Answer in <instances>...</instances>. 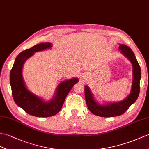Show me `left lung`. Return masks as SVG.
<instances>
[{
  "instance_id": "obj_1",
  "label": "left lung",
  "mask_w": 149,
  "mask_h": 149,
  "mask_svg": "<svg viewBox=\"0 0 149 149\" xmlns=\"http://www.w3.org/2000/svg\"><path fill=\"white\" fill-rule=\"evenodd\" d=\"M119 49L132 65L133 81L130 94L122 101L100 103L95 99L90 88L84 86L86 102L90 112L96 116L103 117H112L122 115L137 100L140 93L141 69L133 51L126 45L120 44Z\"/></svg>"
}]
</instances>
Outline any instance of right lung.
I'll return each instance as SVG.
<instances>
[{
  "label": "right lung",
  "mask_w": 149,
  "mask_h": 149,
  "mask_svg": "<svg viewBox=\"0 0 149 149\" xmlns=\"http://www.w3.org/2000/svg\"><path fill=\"white\" fill-rule=\"evenodd\" d=\"M52 47L51 43L44 42L22 51L16 58L10 72V84L16 104L33 116L47 117L56 115L60 111L68 93L79 82L78 78L74 77L59 83L53 98L47 101L28 89L22 74L24 63L36 53Z\"/></svg>",
  "instance_id": "obj_1"
}]
</instances>
